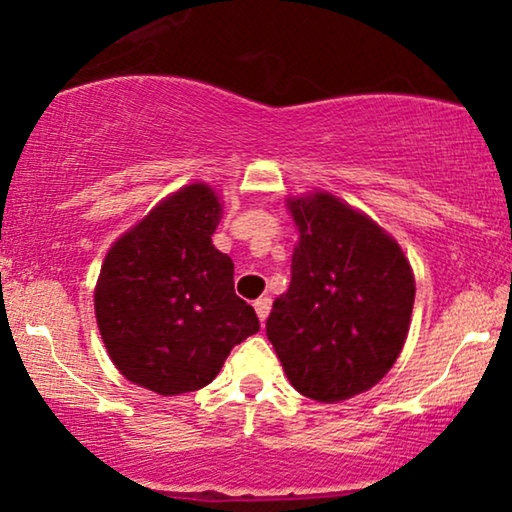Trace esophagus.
I'll return each instance as SVG.
<instances>
[{
	"instance_id": "34e87169",
	"label": "esophagus",
	"mask_w": 512,
	"mask_h": 512,
	"mask_svg": "<svg viewBox=\"0 0 512 512\" xmlns=\"http://www.w3.org/2000/svg\"><path fill=\"white\" fill-rule=\"evenodd\" d=\"M254 307H256V314H258V319H261V324L265 319H268V314H270V307H272V298L270 296H261L254 303Z\"/></svg>"
}]
</instances>
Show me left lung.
I'll return each instance as SVG.
<instances>
[{
	"instance_id": "obj_1",
	"label": "left lung",
	"mask_w": 512,
	"mask_h": 512,
	"mask_svg": "<svg viewBox=\"0 0 512 512\" xmlns=\"http://www.w3.org/2000/svg\"><path fill=\"white\" fill-rule=\"evenodd\" d=\"M300 240L265 324L300 394L335 403L375 387L405 345L415 277L391 235L331 193L289 198Z\"/></svg>"
}]
</instances>
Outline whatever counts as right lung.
Listing matches in <instances>:
<instances>
[{
    "instance_id": "add662e5",
    "label": "right lung",
    "mask_w": 512,
    "mask_h": 512,
    "mask_svg": "<svg viewBox=\"0 0 512 512\" xmlns=\"http://www.w3.org/2000/svg\"><path fill=\"white\" fill-rule=\"evenodd\" d=\"M219 221L216 193L191 184L109 249L95 317L125 380L160 396L202 389L261 328L254 307L235 296L233 261L212 244Z\"/></svg>"
}]
</instances>
